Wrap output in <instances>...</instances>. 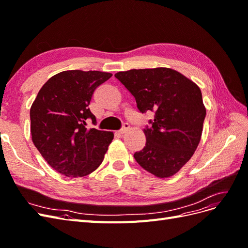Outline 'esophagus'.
Returning <instances> with one entry per match:
<instances>
[{"label":"esophagus","mask_w":248,"mask_h":248,"mask_svg":"<svg viewBox=\"0 0 248 248\" xmlns=\"http://www.w3.org/2000/svg\"><path fill=\"white\" fill-rule=\"evenodd\" d=\"M128 130H129V125L127 124V123H125V124L123 125V127H122V129L119 131V134H124V133H126Z\"/></svg>","instance_id":"1"}]
</instances>
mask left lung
<instances>
[{
    "label": "left lung",
    "mask_w": 248,
    "mask_h": 248,
    "mask_svg": "<svg viewBox=\"0 0 248 248\" xmlns=\"http://www.w3.org/2000/svg\"><path fill=\"white\" fill-rule=\"evenodd\" d=\"M115 77L133 95L140 112L154 111L152 126L144 129L146 146L134 158L156 177L174 176L189 161L202 138L206 108L201 89L166 67L120 71Z\"/></svg>",
    "instance_id": "left-lung-1"
}]
</instances>
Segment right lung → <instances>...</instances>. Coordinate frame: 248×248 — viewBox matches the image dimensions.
Segmentation results:
<instances>
[{
    "mask_svg": "<svg viewBox=\"0 0 248 248\" xmlns=\"http://www.w3.org/2000/svg\"><path fill=\"white\" fill-rule=\"evenodd\" d=\"M111 73L67 70L42 86L31 109L35 147L49 166L66 177L90 175L103 161L114 133L87 124L96 118L89 108L95 89Z\"/></svg>",
    "mask_w": 248,
    "mask_h": 248,
    "instance_id": "obj_1",
    "label": "right lung"
}]
</instances>
